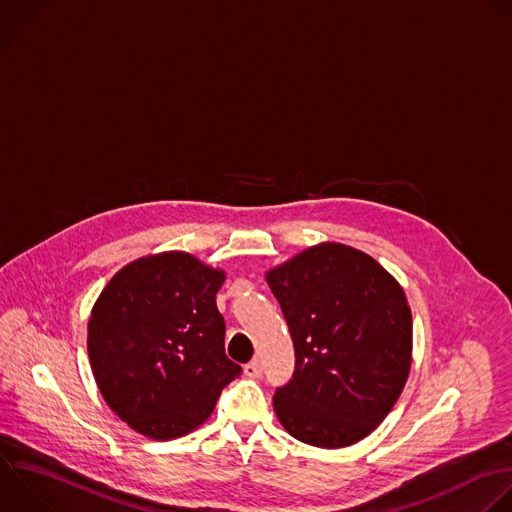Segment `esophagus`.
Returning a JSON list of instances; mask_svg holds the SVG:
<instances>
[{"mask_svg":"<svg viewBox=\"0 0 512 512\" xmlns=\"http://www.w3.org/2000/svg\"><path fill=\"white\" fill-rule=\"evenodd\" d=\"M243 372H245L247 378H259L263 374V366H261L259 360H251L249 364H245Z\"/></svg>","mask_w":512,"mask_h":512,"instance_id":"34e87169","label":"esophagus"}]
</instances>
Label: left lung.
<instances>
[{
    "instance_id": "8db88e82",
    "label": "left lung",
    "mask_w": 512,
    "mask_h": 512,
    "mask_svg": "<svg viewBox=\"0 0 512 512\" xmlns=\"http://www.w3.org/2000/svg\"><path fill=\"white\" fill-rule=\"evenodd\" d=\"M287 321L295 370L273 396L283 428L319 448L366 438L392 410L412 362V313L370 255L315 245L267 273Z\"/></svg>"
}]
</instances>
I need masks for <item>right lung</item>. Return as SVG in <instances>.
I'll use <instances>...</instances> for the list:
<instances>
[{"mask_svg": "<svg viewBox=\"0 0 512 512\" xmlns=\"http://www.w3.org/2000/svg\"><path fill=\"white\" fill-rule=\"evenodd\" d=\"M225 273L187 253L120 269L88 321V356L106 404L136 432L177 438L203 424L243 370L225 354L215 295Z\"/></svg>", "mask_w": 512, "mask_h": 512, "instance_id": "obj_1", "label": "right lung"}]
</instances>
